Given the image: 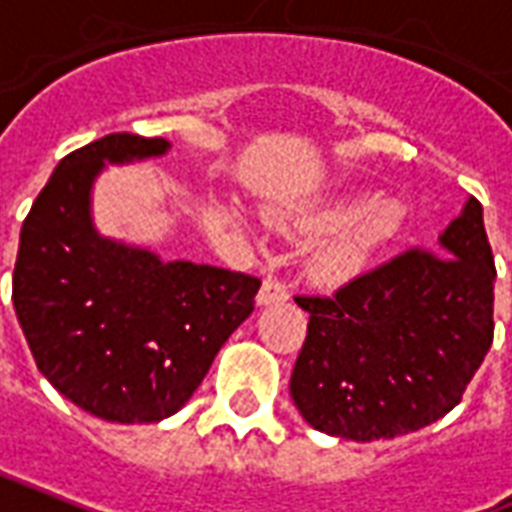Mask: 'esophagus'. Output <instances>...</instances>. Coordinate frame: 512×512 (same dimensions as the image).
I'll list each match as a JSON object with an SVG mask.
<instances>
[{"mask_svg": "<svg viewBox=\"0 0 512 512\" xmlns=\"http://www.w3.org/2000/svg\"><path fill=\"white\" fill-rule=\"evenodd\" d=\"M287 298H290V295H287V287H284L282 282L265 279L260 292H257V306H273V303H284Z\"/></svg>", "mask_w": 512, "mask_h": 512, "instance_id": "obj_1", "label": "esophagus"}]
</instances>
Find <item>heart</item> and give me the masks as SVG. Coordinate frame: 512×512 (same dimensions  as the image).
<instances>
[{"label": "heart", "instance_id": "heart-1", "mask_svg": "<svg viewBox=\"0 0 512 512\" xmlns=\"http://www.w3.org/2000/svg\"><path fill=\"white\" fill-rule=\"evenodd\" d=\"M400 222V206L392 201H376L368 193L335 195L290 217L292 228L308 236L333 233L308 257L311 276L325 284L354 279L386 241L395 239Z\"/></svg>", "mask_w": 512, "mask_h": 512}]
</instances>
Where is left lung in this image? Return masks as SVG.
I'll return each mask as SVG.
<instances>
[{"label": "left lung", "mask_w": 512, "mask_h": 512, "mask_svg": "<svg viewBox=\"0 0 512 512\" xmlns=\"http://www.w3.org/2000/svg\"><path fill=\"white\" fill-rule=\"evenodd\" d=\"M494 255L467 198L438 249H408L330 298L298 295L308 333L292 368L300 416L333 438H397L459 405L494 341Z\"/></svg>", "instance_id": "8db88e82"}]
</instances>
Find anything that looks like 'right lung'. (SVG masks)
Segmentation results:
<instances>
[{
  "instance_id": "add662e5",
  "label": "right lung",
  "mask_w": 512,
  "mask_h": 512,
  "mask_svg": "<svg viewBox=\"0 0 512 512\" xmlns=\"http://www.w3.org/2000/svg\"><path fill=\"white\" fill-rule=\"evenodd\" d=\"M161 136L109 134L58 163L26 214L13 306L34 362L58 392L104 421L152 424L193 397L260 279L99 236L91 190L107 163L166 155Z\"/></svg>"
}]
</instances>
